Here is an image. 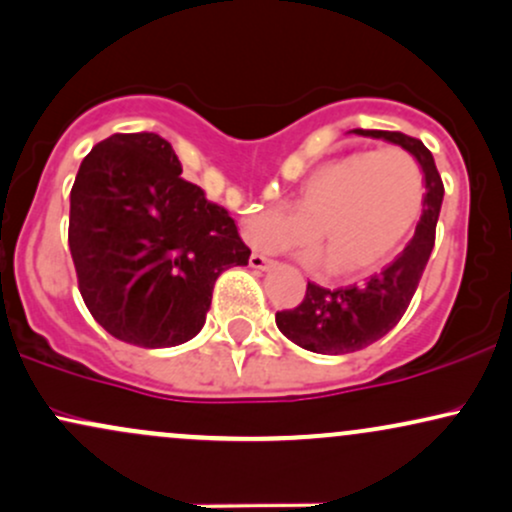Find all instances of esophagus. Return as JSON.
Here are the masks:
<instances>
[{"instance_id": "esophagus-1", "label": "esophagus", "mask_w": 512, "mask_h": 512, "mask_svg": "<svg viewBox=\"0 0 512 512\" xmlns=\"http://www.w3.org/2000/svg\"><path fill=\"white\" fill-rule=\"evenodd\" d=\"M250 267L252 269H272L274 267V260H269V257H264V255H260V252H252L250 255Z\"/></svg>"}]
</instances>
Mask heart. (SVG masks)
<instances>
[{
    "label": "heart",
    "instance_id": "b5f03b06",
    "mask_svg": "<svg viewBox=\"0 0 512 512\" xmlns=\"http://www.w3.org/2000/svg\"><path fill=\"white\" fill-rule=\"evenodd\" d=\"M426 178L402 146L351 151L320 163L298 187L291 211H252L245 221L257 245L301 248L332 276L380 267L419 221Z\"/></svg>",
    "mask_w": 512,
    "mask_h": 512
}]
</instances>
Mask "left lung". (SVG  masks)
Returning <instances> with one entry per match:
<instances>
[{"label":"left lung","mask_w":512,"mask_h":512,"mask_svg":"<svg viewBox=\"0 0 512 512\" xmlns=\"http://www.w3.org/2000/svg\"><path fill=\"white\" fill-rule=\"evenodd\" d=\"M354 132L407 149L424 170L426 199L414 238L383 272L373 274L361 286L354 284L332 291L308 281L303 301L296 308L276 313V327L284 337H289L301 349L327 356L366 349L402 320L436 243V223L445 192L433 154L421 139L407 137L402 132H383V129H354Z\"/></svg>","instance_id":"left-lung-1"}]
</instances>
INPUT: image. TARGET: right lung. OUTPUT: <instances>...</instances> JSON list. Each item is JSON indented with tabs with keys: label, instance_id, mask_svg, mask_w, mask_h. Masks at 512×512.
<instances>
[{
	"label": "right lung",
	"instance_id": "add662e5",
	"mask_svg": "<svg viewBox=\"0 0 512 512\" xmlns=\"http://www.w3.org/2000/svg\"><path fill=\"white\" fill-rule=\"evenodd\" d=\"M180 173L158 134H113L81 161L72 187L81 298L105 332L144 349L190 342L221 272L250 260L228 211Z\"/></svg>",
	"mask_w": 512,
	"mask_h": 512
}]
</instances>
